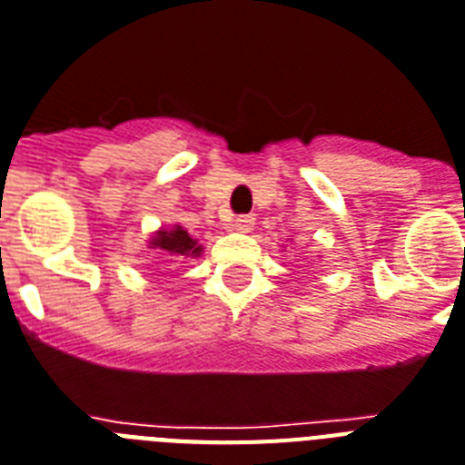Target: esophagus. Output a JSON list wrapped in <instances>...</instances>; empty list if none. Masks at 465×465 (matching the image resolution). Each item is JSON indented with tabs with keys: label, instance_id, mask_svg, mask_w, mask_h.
Returning a JSON list of instances; mask_svg holds the SVG:
<instances>
[{
	"label": "esophagus",
	"instance_id": "esophagus-1",
	"mask_svg": "<svg viewBox=\"0 0 465 465\" xmlns=\"http://www.w3.org/2000/svg\"><path fill=\"white\" fill-rule=\"evenodd\" d=\"M252 224H255V217H251V214H241V217L232 220V226H229V229H233V232L239 233H248L252 229Z\"/></svg>",
	"mask_w": 465,
	"mask_h": 465
}]
</instances>
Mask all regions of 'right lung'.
<instances>
[{
	"label": "right lung",
	"instance_id": "add662e5",
	"mask_svg": "<svg viewBox=\"0 0 465 465\" xmlns=\"http://www.w3.org/2000/svg\"><path fill=\"white\" fill-rule=\"evenodd\" d=\"M148 248L163 251L165 255L173 257H191V260L203 255V245L182 224L160 226L158 232H153V236L148 239Z\"/></svg>",
	"mask_w": 465,
	"mask_h": 465
}]
</instances>
